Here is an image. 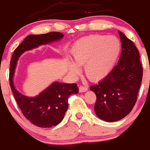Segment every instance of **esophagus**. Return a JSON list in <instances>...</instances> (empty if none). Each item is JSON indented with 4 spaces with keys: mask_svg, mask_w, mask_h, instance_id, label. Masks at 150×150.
<instances>
[{
    "mask_svg": "<svg viewBox=\"0 0 150 150\" xmlns=\"http://www.w3.org/2000/svg\"><path fill=\"white\" fill-rule=\"evenodd\" d=\"M87 90H88V88L86 86H80L79 88V92H85V91H86Z\"/></svg>",
    "mask_w": 150,
    "mask_h": 150,
    "instance_id": "1",
    "label": "esophagus"
}]
</instances>
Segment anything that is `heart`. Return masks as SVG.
Segmentation results:
<instances>
[{"label":"heart","mask_w":150,"mask_h":150,"mask_svg":"<svg viewBox=\"0 0 150 150\" xmlns=\"http://www.w3.org/2000/svg\"><path fill=\"white\" fill-rule=\"evenodd\" d=\"M121 51L120 40L113 36L94 34L79 39L71 50L73 62H66L71 75L77 76L84 65L86 76L91 81H100L112 71Z\"/></svg>","instance_id":"heart-1"}]
</instances>
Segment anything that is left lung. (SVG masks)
Listing matches in <instances>:
<instances>
[{
  "label": "left lung",
  "instance_id": "left-lung-1",
  "mask_svg": "<svg viewBox=\"0 0 150 150\" xmlns=\"http://www.w3.org/2000/svg\"><path fill=\"white\" fill-rule=\"evenodd\" d=\"M122 52L110 74L90 89L96 95L95 112L108 122L122 120L134 106L143 77V67L139 51L131 40L118 31Z\"/></svg>",
  "mask_w": 150,
  "mask_h": 150
}]
</instances>
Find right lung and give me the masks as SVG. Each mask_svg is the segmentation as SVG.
<instances>
[{
	"label": "right lung",
	"mask_w": 150,
	"mask_h": 150,
	"mask_svg": "<svg viewBox=\"0 0 150 150\" xmlns=\"http://www.w3.org/2000/svg\"><path fill=\"white\" fill-rule=\"evenodd\" d=\"M63 37L64 34L60 32L28 35L16 49L10 61V85L14 98L25 117L34 125L40 128H51L59 124L68 107V98L72 94H77L79 89L75 83L55 81L38 95L34 97L24 95L16 89L13 82L17 62L25 52L59 41Z\"/></svg>",
	"instance_id": "obj_1"
}]
</instances>
